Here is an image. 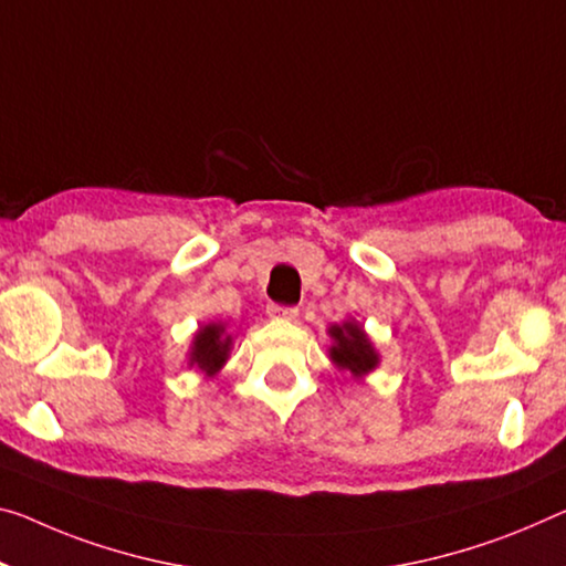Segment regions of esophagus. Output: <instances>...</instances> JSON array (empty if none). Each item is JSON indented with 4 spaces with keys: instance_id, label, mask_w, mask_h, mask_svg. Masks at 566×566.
<instances>
[{
    "instance_id": "34e87169",
    "label": "esophagus",
    "mask_w": 566,
    "mask_h": 566,
    "mask_svg": "<svg viewBox=\"0 0 566 566\" xmlns=\"http://www.w3.org/2000/svg\"><path fill=\"white\" fill-rule=\"evenodd\" d=\"M268 316L281 318V321H293L295 316H298V308H295V306H281V303H271V306H268Z\"/></svg>"
}]
</instances>
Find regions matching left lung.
<instances>
[{
    "label": "left lung",
    "instance_id": "obj_1",
    "mask_svg": "<svg viewBox=\"0 0 566 566\" xmlns=\"http://www.w3.org/2000/svg\"><path fill=\"white\" fill-rule=\"evenodd\" d=\"M328 334L334 338L332 359L336 361L338 369H346L352 371L354 377H361V374H367L377 367L379 356L371 349L369 338L361 332L359 324L349 321V324L344 326H332V332Z\"/></svg>",
    "mask_w": 566,
    "mask_h": 566
}]
</instances>
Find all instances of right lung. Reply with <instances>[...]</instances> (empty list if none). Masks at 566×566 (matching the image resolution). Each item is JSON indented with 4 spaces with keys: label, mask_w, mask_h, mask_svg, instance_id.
I'll use <instances>...</instances> for the list:
<instances>
[{
    "label": "right lung",
    "mask_w": 566,
    "mask_h": 566,
    "mask_svg": "<svg viewBox=\"0 0 566 566\" xmlns=\"http://www.w3.org/2000/svg\"><path fill=\"white\" fill-rule=\"evenodd\" d=\"M232 338L224 336V326L220 324H210L205 328H199V334L195 336V346H192V364H197L199 369L207 374L220 371V367L228 359Z\"/></svg>",
    "instance_id": "add662e5"
}]
</instances>
